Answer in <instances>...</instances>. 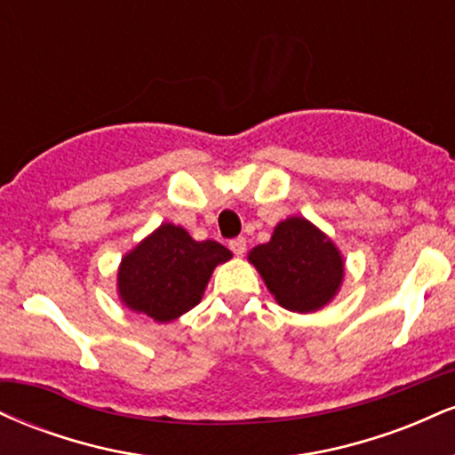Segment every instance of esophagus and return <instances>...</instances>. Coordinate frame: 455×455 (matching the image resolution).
Segmentation results:
<instances>
[{"instance_id":"34e87169","label":"esophagus","mask_w":455,"mask_h":455,"mask_svg":"<svg viewBox=\"0 0 455 455\" xmlns=\"http://www.w3.org/2000/svg\"><path fill=\"white\" fill-rule=\"evenodd\" d=\"M228 248L233 250L235 257H243V252H245V239H243V237H235V239H231V242H228Z\"/></svg>"}]
</instances>
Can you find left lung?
<instances>
[{
	"instance_id": "left-lung-1",
	"label": "left lung",
	"mask_w": 455,
	"mask_h": 455,
	"mask_svg": "<svg viewBox=\"0 0 455 455\" xmlns=\"http://www.w3.org/2000/svg\"><path fill=\"white\" fill-rule=\"evenodd\" d=\"M269 293L291 312H316L336 297L344 278V260L336 243L306 218H286L267 243L250 250Z\"/></svg>"
}]
</instances>
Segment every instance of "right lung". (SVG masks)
Here are the masks:
<instances>
[{
	"mask_svg": "<svg viewBox=\"0 0 455 455\" xmlns=\"http://www.w3.org/2000/svg\"><path fill=\"white\" fill-rule=\"evenodd\" d=\"M231 257L222 243L196 242L186 228L164 222L122 259L119 299L158 323L175 321L201 301L216 265Z\"/></svg>",
	"mask_w": 455,
	"mask_h": 455,
	"instance_id": "1",
	"label": "right lung"
}]
</instances>
